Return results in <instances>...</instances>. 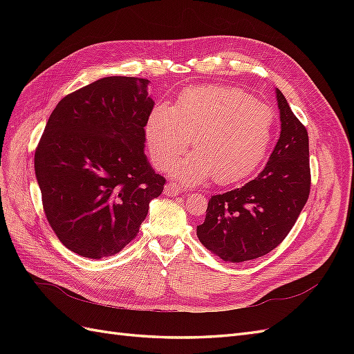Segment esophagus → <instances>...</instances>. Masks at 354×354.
Instances as JSON below:
<instances>
[{
	"mask_svg": "<svg viewBox=\"0 0 354 354\" xmlns=\"http://www.w3.org/2000/svg\"><path fill=\"white\" fill-rule=\"evenodd\" d=\"M164 194L168 196H177L181 194V189H180V186H177L174 183H168L164 187Z\"/></svg>",
	"mask_w": 354,
	"mask_h": 354,
	"instance_id": "esophagus-1",
	"label": "esophagus"
}]
</instances>
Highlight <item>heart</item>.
Returning <instances> with one entry per match:
<instances>
[{"label": "heart", "mask_w": 354, "mask_h": 354, "mask_svg": "<svg viewBox=\"0 0 354 354\" xmlns=\"http://www.w3.org/2000/svg\"><path fill=\"white\" fill-rule=\"evenodd\" d=\"M276 115L267 103L226 85L183 90L174 108L156 104L145 134L158 168L168 167L190 145L192 155L177 159L169 174L183 183H201L214 174L221 186L238 183L260 165L270 146Z\"/></svg>", "instance_id": "1"}]
</instances>
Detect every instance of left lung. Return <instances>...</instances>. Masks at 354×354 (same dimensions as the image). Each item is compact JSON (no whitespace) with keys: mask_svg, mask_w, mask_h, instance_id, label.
<instances>
[{"mask_svg":"<svg viewBox=\"0 0 354 354\" xmlns=\"http://www.w3.org/2000/svg\"><path fill=\"white\" fill-rule=\"evenodd\" d=\"M281 134L261 173L239 189L211 196L201 243L221 260L242 263L269 254L292 229L310 194L308 136L276 88Z\"/></svg>","mask_w":354,"mask_h":354,"instance_id":"8db88e82","label":"left lung"}]
</instances>
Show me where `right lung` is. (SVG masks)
Instances as JSON below:
<instances>
[{
	"label": "right lung",
	"instance_id": "obj_1",
	"mask_svg": "<svg viewBox=\"0 0 354 354\" xmlns=\"http://www.w3.org/2000/svg\"><path fill=\"white\" fill-rule=\"evenodd\" d=\"M149 80L106 77L63 97L35 152L42 207L60 242L87 259L120 252L164 190L145 153Z\"/></svg>",
	"mask_w": 354,
	"mask_h": 354
}]
</instances>
